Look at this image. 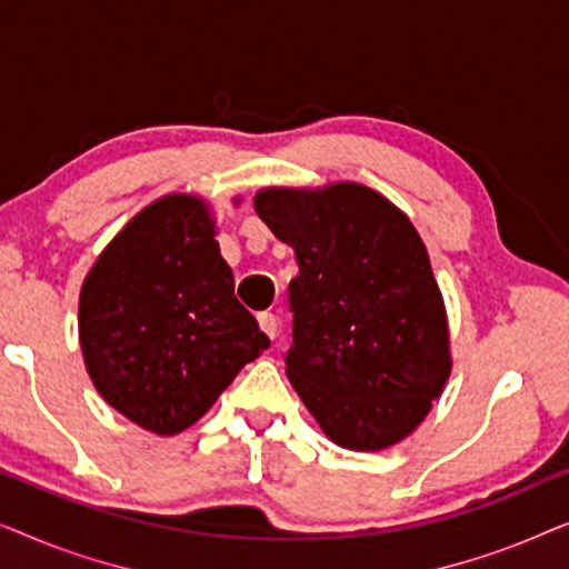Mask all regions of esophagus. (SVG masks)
Listing matches in <instances>:
<instances>
[{
  "label": "esophagus",
  "mask_w": 569,
  "mask_h": 569,
  "mask_svg": "<svg viewBox=\"0 0 569 569\" xmlns=\"http://www.w3.org/2000/svg\"><path fill=\"white\" fill-rule=\"evenodd\" d=\"M256 318H259L261 331L267 333L269 339H277V331H279V321H277V316H274V313H269V310H263V313H259Z\"/></svg>",
  "instance_id": "1"
}]
</instances>
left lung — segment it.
I'll return each mask as SVG.
<instances>
[{
  "mask_svg": "<svg viewBox=\"0 0 569 569\" xmlns=\"http://www.w3.org/2000/svg\"><path fill=\"white\" fill-rule=\"evenodd\" d=\"M253 207L298 261L284 352L295 391L341 448L407 438L450 376L446 308L415 224L357 183L267 189Z\"/></svg>",
  "mask_w": 569,
  "mask_h": 569,
  "instance_id": "left-lung-1",
  "label": "left lung"
}]
</instances>
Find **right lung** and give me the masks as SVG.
<instances>
[{
	"label": "right lung",
	"mask_w": 569,
	"mask_h": 569,
	"mask_svg": "<svg viewBox=\"0 0 569 569\" xmlns=\"http://www.w3.org/2000/svg\"><path fill=\"white\" fill-rule=\"evenodd\" d=\"M80 345L100 396L158 435L191 427L269 347L204 201L173 193L113 238L82 284Z\"/></svg>",
	"instance_id": "obj_1"
}]
</instances>
